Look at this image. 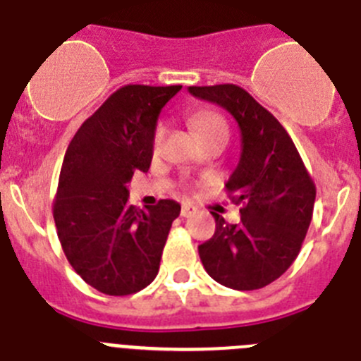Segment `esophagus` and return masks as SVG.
I'll use <instances>...</instances> for the list:
<instances>
[{"label": "esophagus", "mask_w": 361, "mask_h": 361, "mask_svg": "<svg viewBox=\"0 0 361 361\" xmlns=\"http://www.w3.org/2000/svg\"><path fill=\"white\" fill-rule=\"evenodd\" d=\"M195 212L197 208L195 206H191V204H183V206H180V216H184V219L191 216Z\"/></svg>", "instance_id": "34e87169"}]
</instances>
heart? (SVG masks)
<instances>
[{
	"label": "heart",
	"mask_w": 361,
	"mask_h": 361,
	"mask_svg": "<svg viewBox=\"0 0 361 361\" xmlns=\"http://www.w3.org/2000/svg\"><path fill=\"white\" fill-rule=\"evenodd\" d=\"M191 124L193 128L202 135V139L209 135H215V133H226L228 135V124H226L224 117L215 114V111H199L195 116L191 117ZM166 126L162 123H159L155 126V132H153L152 139V148L153 152H159L162 146V139H164Z\"/></svg>",
	"instance_id": "b5f03b06"
}]
</instances>
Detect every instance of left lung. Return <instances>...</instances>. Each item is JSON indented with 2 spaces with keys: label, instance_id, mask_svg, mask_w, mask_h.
<instances>
[{
  "label": "left lung",
  "instance_id": "left-lung-1",
  "mask_svg": "<svg viewBox=\"0 0 361 361\" xmlns=\"http://www.w3.org/2000/svg\"><path fill=\"white\" fill-rule=\"evenodd\" d=\"M191 95L235 117L242 153L226 183L229 199L242 204L240 222L219 213L215 235L199 245L208 275L226 288H266L298 257L312 219L317 188L295 142L276 117L237 85L190 86Z\"/></svg>",
  "mask_w": 361,
  "mask_h": 361
}]
</instances>
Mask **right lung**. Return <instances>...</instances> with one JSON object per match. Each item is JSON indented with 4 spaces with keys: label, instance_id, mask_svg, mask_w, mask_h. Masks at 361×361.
I'll return each mask as SVG.
<instances>
[{
    "label": "right lung",
    "instance_id": "1",
    "mask_svg": "<svg viewBox=\"0 0 361 361\" xmlns=\"http://www.w3.org/2000/svg\"><path fill=\"white\" fill-rule=\"evenodd\" d=\"M183 86L126 85L110 95L70 141L54 220L70 266L110 296L141 291L155 280L178 202L137 209L126 184L148 171L159 114Z\"/></svg>",
    "mask_w": 361,
    "mask_h": 361
}]
</instances>
